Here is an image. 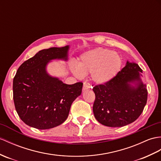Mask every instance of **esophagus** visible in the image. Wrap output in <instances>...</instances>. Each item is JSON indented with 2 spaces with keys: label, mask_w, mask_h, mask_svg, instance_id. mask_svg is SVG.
<instances>
[{
  "label": "esophagus",
  "mask_w": 161,
  "mask_h": 161,
  "mask_svg": "<svg viewBox=\"0 0 161 161\" xmlns=\"http://www.w3.org/2000/svg\"><path fill=\"white\" fill-rule=\"evenodd\" d=\"M91 88V86L90 84L87 83V82H84L83 86V91H86V90H89Z\"/></svg>",
  "instance_id": "34e87169"
}]
</instances>
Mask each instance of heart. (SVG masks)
<instances>
[{
	"mask_svg": "<svg viewBox=\"0 0 161 161\" xmlns=\"http://www.w3.org/2000/svg\"><path fill=\"white\" fill-rule=\"evenodd\" d=\"M122 65L118 53L106 48L99 47L81 54L77 62L70 64V70L77 78H84L91 73V79L97 84H103L117 75Z\"/></svg>",
	"mask_w": 161,
	"mask_h": 161,
	"instance_id": "1",
	"label": "heart"
}]
</instances>
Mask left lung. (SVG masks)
<instances>
[{"mask_svg":"<svg viewBox=\"0 0 161 161\" xmlns=\"http://www.w3.org/2000/svg\"><path fill=\"white\" fill-rule=\"evenodd\" d=\"M143 70L136 63L127 61L125 67L107 83L95 86L93 113L102 125L123 127L139 118L147 103Z\"/></svg>","mask_w":161,"mask_h":161,"instance_id":"left-lung-1","label":"left lung"}]
</instances>
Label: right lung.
<instances>
[{"mask_svg":"<svg viewBox=\"0 0 161 161\" xmlns=\"http://www.w3.org/2000/svg\"><path fill=\"white\" fill-rule=\"evenodd\" d=\"M69 48L67 45L41 50L18 68L13 81L14 102L27 125L47 130L62 124L72 103L81 94V82L66 84L47 71L52 60L68 61Z\"/></svg>","mask_w":161,"mask_h":161,"instance_id":"right-lung-1","label":"right lung"}]
</instances>
